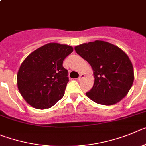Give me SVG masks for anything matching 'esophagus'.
I'll return each instance as SVG.
<instances>
[{
	"instance_id": "esophagus-1",
	"label": "esophagus",
	"mask_w": 146,
	"mask_h": 146,
	"mask_svg": "<svg viewBox=\"0 0 146 146\" xmlns=\"http://www.w3.org/2000/svg\"><path fill=\"white\" fill-rule=\"evenodd\" d=\"M84 77H85V75L83 74V73H81V74H80V76H79V77H78V81H81V80L83 79V78H84Z\"/></svg>"
}]
</instances>
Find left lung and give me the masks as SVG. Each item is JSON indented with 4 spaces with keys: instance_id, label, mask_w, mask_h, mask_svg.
Returning a JSON list of instances; mask_svg holds the SVG:
<instances>
[{
    "instance_id": "8db88e82",
    "label": "left lung",
    "mask_w": 146,
    "mask_h": 146,
    "mask_svg": "<svg viewBox=\"0 0 146 146\" xmlns=\"http://www.w3.org/2000/svg\"><path fill=\"white\" fill-rule=\"evenodd\" d=\"M75 50L92 68L94 85L86 93L89 99L98 104L111 106L127 95L133 84L134 69L124 51L103 40L76 46Z\"/></svg>"
}]
</instances>
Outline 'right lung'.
I'll use <instances>...</instances> for the list:
<instances>
[{
    "label": "right lung",
    "mask_w": 146,
    "mask_h": 146,
    "mask_svg": "<svg viewBox=\"0 0 146 146\" xmlns=\"http://www.w3.org/2000/svg\"><path fill=\"white\" fill-rule=\"evenodd\" d=\"M73 51L70 46L49 43L33 51L22 62L17 76V87L30 106L44 110L62 99L69 81L62 62Z\"/></svg>",
    "instance_id": "add662e5"
}]
</instances>
